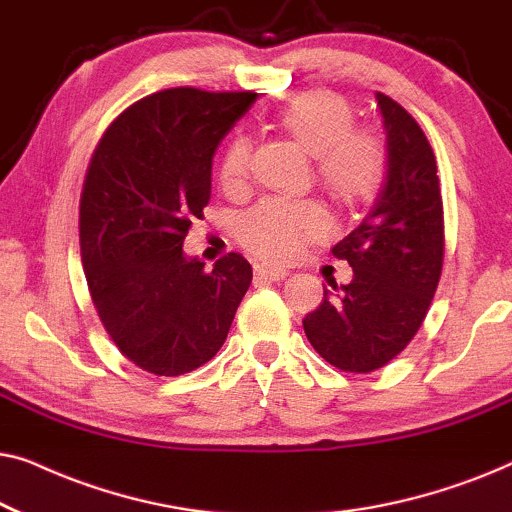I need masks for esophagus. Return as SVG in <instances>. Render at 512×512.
Segmentation results:
<instances>
[{
  "instance_id": "esophagus-1",
  "label": "esophagus",
  "mask_w": 512,
  "mask_h": 512,
  "mask_svg": "<svg viewBox=\"0 0 512 512\" xmlns=\"http://www.w3.org/2000/svg\"><path fill=\"white\" fill-rule=\"evenodd\" d=\"M254 272L258 277H265V279H284L289 275V270L286 268H277V265H268V263H256Z\"/></svg>"
}]
</instances>
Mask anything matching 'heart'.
<instances>
[{
    "label": "heart",
    "mask_w": 512,
    "mask_h": 512,
    "mask_svg": "<svg viewBox=\"0 0 512 512\" xmlns=\"http://www.w3.org/2000/svg\"><path fill=\"white\" fill-rule=\"evenodd\" d=\"M279 123L312 153L321 186L354 205L380 191L387 174V146L375 130L352 125V107L328 90H310L286 104ZM254 144L237 132L221 156L219 181L230 195L244 191L251 174ZM328 214L317 200L268 198L249 209L237 226V237L251 254L268 261H289L307 242L326 235Z\"/></svg>",
    "instance_id": "b5f03b06"
}]
</instances>
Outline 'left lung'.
<instances>
[{
    "mask_svg": "<svg viewBox=\"0 0 512 512\" xmlns=\"http://www.w3.org/2000/svg\"><path fill=\"white\" fill-rule=\"evenodd\" d=\"M375 97L387 130V179L363 221L333 247L352 265V282L324 289L321 305L303 319L310 345L345 373H373L410 345L443 270L436 156L401 104Z\"/></svg>",
    "mask_w": 512,
    "mask_h": 512,
    "instance_id": "8db88e82",
    "label": "left lung"
}]
</instances>
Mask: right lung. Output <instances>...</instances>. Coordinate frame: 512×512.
Returning a JSON list of instances; mask_svg holds the SVG:
<instances>
[{
	"label": "right lung",
	"instance_id": "right-lung-1",
	"mask_svg": "<svg viewBox=\"0 0 512 512\" xmlns=\"http://www.w3.org/2000/svg\"><path fill=\"white\" fill-rule=\"evenodd\" d=\"M256 93L167 88L130 104L90 158L79 205L81 263L104 331L146 373L177 377L214 359L251 284L228 254L186 258L212 195V158Z\"/></svg>",
	"mask_w": 512,
	"mask_h": 512
}]
</instances>
